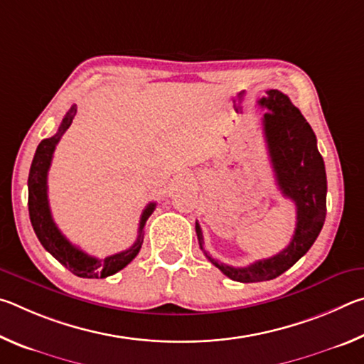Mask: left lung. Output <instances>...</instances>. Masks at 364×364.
<instances>
[{"label": "left lung", "mask_w": 364, "mask_h": 364, "mask_svg": "<svg viewBox=\"0 0 364 364\" xmlns=\"http://www.w3.org/2000/svg\"><path fill=\"white\" fill-rule=\"evenodd\" d=\"M268 112L263 115V133L281 194L297 208L294 236L284 250L244 268H234L215 258L204 249V236L196 221V234L204 255L228 278L237 282H260L278 278L304 257L316 241L326 218L324 160L318 151L316 136L310 123L278 90L267 91L258 101Z\"/></svg>", "instance_id": "1"}]
</instances>
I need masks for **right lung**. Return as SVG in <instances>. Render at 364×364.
I'll return each mask as SVG.
<instances>
[{
	"label": "right lung",
	"instance_id": "right-lung-1",
	"mask_svg": "<svg viewBox=\"0 0 364 364\" xmlns=\"http://www.w3.org/2000/svg\"><path fill=\"white\" fill-rule=\"evenodd\" d=\"M77 114V106H72L69 112L64 115L60 122L58 133L51 138L43 139L36 147L35 157L32 160V167L28 173V213L30 221H32L33 231L49 254H51L59 263L72 271L78 278H107V276L115 274L117 271L125 268L134 257L139 254L141 245L144 239V225L147 218L156 208V202H151L141 213L138 237L130 249L119 252V254L109 255L106 258H96L85 254L77 245L70 244L67 237L59 231L51 215L48 200V171L51 167L53 154L59 139L70 127L73 117Z\"/></svg>",
	"mask_w": 364,
	"mask_h": 364
}]
</instances>
